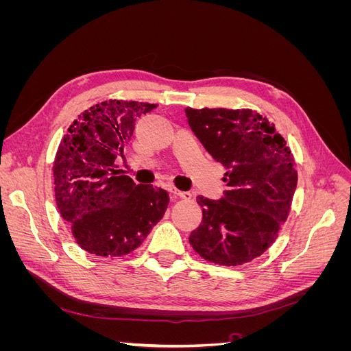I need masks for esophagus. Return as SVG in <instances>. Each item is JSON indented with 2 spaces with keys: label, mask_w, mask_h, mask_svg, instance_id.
<instances>
[{
  "label": "esophagus",
  "mask_w": 351,
  "mask_h": 351,
  "mask_svg": "<svg viewBox=\"0 0 351 351\" xmlns=\"http://www.w3.org/2000/svg\"><path fill=\"white\" fill-rule=\"evenodd\" d=\"M171 192H173V195L182 197V199H186V200L192 199V193L190 192H180V190H177V189H171Z\"/></svg>",
  "instance_id": "obj_1"
}]
</instances>
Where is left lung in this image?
<instances>
[{
	"label": "left lung",
	"mask_w": 351,
	"mask_h": 351,
	"mask_svg": "<svg viewBox=\"0 0 351 351\" xmlns=\"http://www.w3.org/2000/svg\"><path fill=\"white\" fill-rule=\"evenodd\" d=\"M186 117L205 149L227 169L224 196H197L204 218L189 241L209 262H250L277 240L290 214L297 186L290 147L256 111L189 107Z\"/></svg>",
	"instance_id": "left-lung-1"
}]
</instances>
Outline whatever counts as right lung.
<instances>
[{"label": "right lung", "instance_id": "obj_1", "mask_svg": "<svg viewBox=\"0 0 351 351\" xmlns=\"http://www.w3.org/2000/svg\"><path fill=\"white\" fill-rule=\"evenodd\" d=\"M156 104L110 99L83 111L67 129L54 161L56 200L79 246L97 256H124L165 214L169 196L136 184L119 169L137 117Z\"/></svg>", "mask_w": 351, "mask_h": 351}]
</instances>
